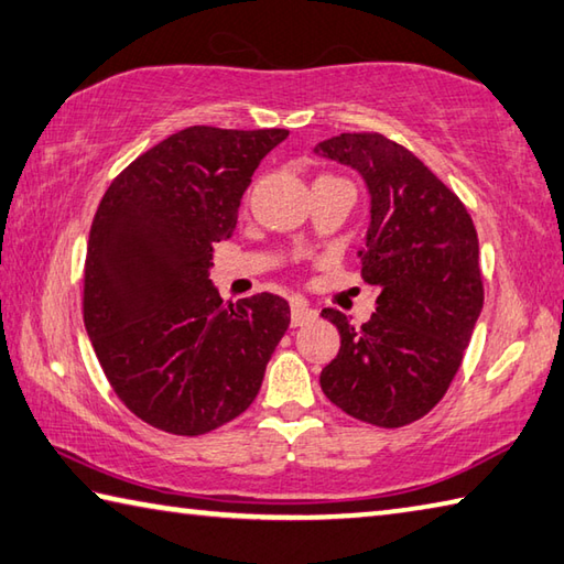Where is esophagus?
I'll use <instances>...</instances> for the list:
<instances>
[{"label":"esophagus","instance_id":"obj_1","mask_svg":"<svg viewBox=\"0 0 564 564\" xmlns=\"http://www.w3.org/2000/svg\"><path fill=\"white\" fill-rule=\"evenodd\" d=\"M313 317H315V311L303 299H293L291 301V323H293V327L311 323Z\"/></svg>","mask_w":564,"mask_h":564}]
</instances>
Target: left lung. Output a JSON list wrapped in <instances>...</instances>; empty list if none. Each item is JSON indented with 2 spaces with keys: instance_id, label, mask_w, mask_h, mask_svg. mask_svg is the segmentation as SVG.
I'll list each match as a JSON object with an SVG mask.
<instances>
[{
  "instance_id": "obj_1",
  "label": "left lung",
  "mask_w": 564,
  "mask_h": 564,
  "mask_svg": "<svg viewBox=\"0 0 564 564\" xmlns=\"http://www.w3.org/2000/svg\"><path fill=\"white\" fill-rule=\"evenodd\" d=\"M357 170L370 192L362 279L377 311L360 327L333 308L340 350L325 397L360 422L397 429L442 402L484 308L478 237L464 202L414 152L380 132H343L315 148Z\"/></svg>"
}]
</instances>
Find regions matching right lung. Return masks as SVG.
<instances>
[{
	"mask_svg": "<svg viewBox=\"0 0 564 564\" xmlns=\"http://www.w3.org/2000/svg\"><path fill=\"white\" fill-rule=\"evenodd\" d=\"M289 130L184 128L110 182L90 224L84 323L112 392L160 432L199 436L247 412L289 330L281 295L224 303L214 243Z\"/></svg>",
	"mask_w": 564,
	"mask_h": 564,
	"instance_id": "right-lung-1",
	"label": "right lung"
}]
</instances>
